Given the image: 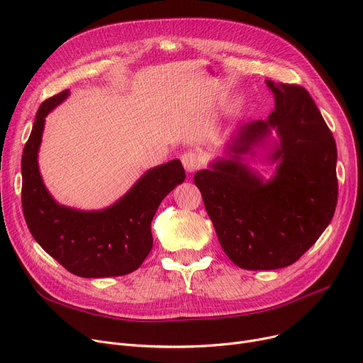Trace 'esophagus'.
<instances>
[{
  "instance_id": "1",
  "label": "esophagus",
  "mask_w": 363,
  "mask_h": 363,
  "mask_svg": "<svg viewBox=\"0 0 363 363\" xmlns=\"http://www.w3.org/2000/svg\"><path fill=\"white\" fill-rule=\"evenodd\" d=\"M181 160H182V164H184L185 170L189 172V174H191V172H194V170H197L200 167V157H199L197 152H194V151L184 152Z\"/></svg>"
}]
</instances>
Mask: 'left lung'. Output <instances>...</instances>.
Listing matches in <instances>:
<instances>
[{
    "label": "left lung",
    "mask_w": 363,
    "mask_h": 363,
    "mask_svg": "<svg viewBox=\"0 0 363 363\" xmlns=\"http://www.w3.org/2000/svg\"><path fill=\"white\" fill-rule=\"evenodd\" d=\"M275 110L266 121L241 125L228 144V159L199 170L200 189L223 252L237 266L269 271L297 262L330 225L337 206V147L333 133L303 86L266 81ZM272 128L269 160L278 162L264 182L243 163Z\"/></svg>",
    "instance_id": "8db88e82"
}]
</instances>
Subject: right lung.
<instances>
[{
    "instance_id": "right-lung-1",
    "label": "right lung",
    "mask_w": 363,
    "mask_h": 363,
    "mask_svg": "<svg viewBox=\"0 0 363 363\" xmlns=\"http://www.w3.org/2000/svg\"><path fill=\"white\" fill-rule=\"evenodd\" d=\"M69 97V89L36 111L22 156V207L35 241L62 266L82 278L121 277L138 269L152 247L151 220L162 200L185 179L178 159L156 166L103 211H78L57 203L38 167L47 114Z\"/></svg>"
}]
</instances>
